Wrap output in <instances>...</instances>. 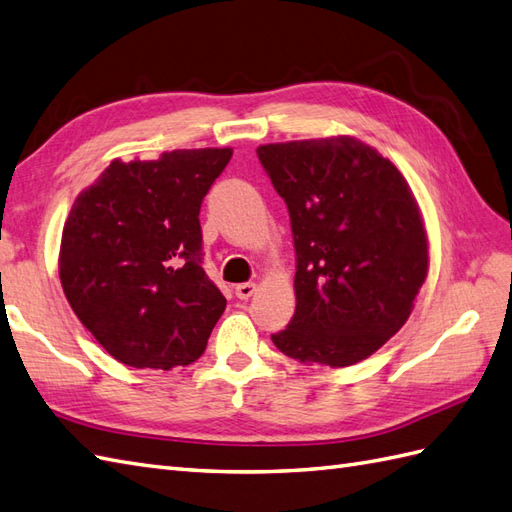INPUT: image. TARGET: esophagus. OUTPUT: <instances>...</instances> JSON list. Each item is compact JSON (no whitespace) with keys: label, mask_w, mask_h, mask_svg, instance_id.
Returning <instances> with one entry per match:
<instances>
[{"label":"esophagus","mask_w":512,"mask_h":512,"mask_svg":"<svg viewBox=\"0 0 512 512\" xmlns=\"http://www.w3.org/2000/svg\"><path fill=\"white\" fill-rule=\"evenodd\" d=\"M255 292H257V283H253V281L237 283V285H235V296H237V299H242V301L251 299V296H253Z\"/></svg>","instance_id":"34e87169"}]
</instances>
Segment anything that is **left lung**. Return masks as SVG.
I'll return each mask as SVG.
<instances>
[{"mask_svg":"<svg viewBox=\"0 0 512 512\" xmlns=\"http://www.w3.org/2000/svg\"><path fill=\"white\" fill-rule=\"evenodd\" d=\"M290 211L296 310L272 336L301 364L351 366L406 325L430 270L419 202L397 165L336 135L257 148Z\"/></svg>","mask_w":512,"mask_h":512,"instance_id":"8db88e82","label":"left lung"}]
</instances>
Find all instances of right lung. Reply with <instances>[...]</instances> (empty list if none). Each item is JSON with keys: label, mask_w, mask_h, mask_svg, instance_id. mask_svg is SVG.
Returning a JSON list of instances; mask_svg holds the SVG:
<instances>
[{"label": "right lung", "mask_w": 512, "mask_h": 512, "mask_svg": "<svg viewBox=\"0 0 512 512\" xmlns=\"http://www.w3.org/2000/svg\"><path fill=\"white\" fill-rule=\"evenodd\" d=\"M231 148L113 159L63 227L58 275L71 310L126 366H187L205 353L227 299L200 266V205Z\"/></svg>", "instance_id": "right-lung-1"}]
</instances>
